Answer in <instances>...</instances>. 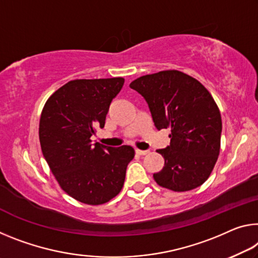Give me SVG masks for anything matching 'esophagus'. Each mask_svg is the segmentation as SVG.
Here are the masks:
<instances>
[{
    "label": "esophagus",
    "mask_w": 258,
    "mask_h": 258,
    "mask_svg": "<svg viewBox=\"0 0 258 258\" xmlns=\"http://www.w3.org/2000/svg\"><path fill=\"white\" fill-rule=\"evenodd\" d=\"M136 153H137L138 155H142V156H144V155H147V154L149 153V150H140V149H137Z\"/></svg>",
    "instance_id": "1"
}]
</instances>
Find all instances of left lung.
I'll list each match as a JSON object with an SVG mask.
<instances>
[{"mask_svg": "<svg viewBox=\"0 0 258 258\" xmlns=\"http://www.w3.org/2000/svg\"><path fill=\"white\" fill-rule=\"evenodd\" d=\"M144 96L157 130L170 128V146L158 149L164 166L154 179L159 186L186 191L201 186L217 162L222 117L211 94L193 77L161 71L132 81Z\"/></svg>", "mask_w": 258, "mask_h": 258, "instance_id": "8db88e82", "label": "left lung"}]
</instances>
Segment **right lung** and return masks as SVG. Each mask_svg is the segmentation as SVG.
Returning <instances> with one entry per match:
<instances>
[{"label":"right lung","mask_w":258,"mask_h":258,"mask_svg":"<svg viewBox=\"0 0 258 258\" xmlns=\"http://www.w3.org/2000/svg\"><path fill=\"white\" fill-rule=\"evenodd\" d=\"M124 78L69 81L49 97L40 118L42 154L62 189L77 201L99 206L119 194L134 157L131 146L92 144L104 127Z\"/></svg>","instance_id":"obj_1"}]
</instances>
